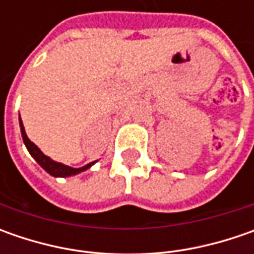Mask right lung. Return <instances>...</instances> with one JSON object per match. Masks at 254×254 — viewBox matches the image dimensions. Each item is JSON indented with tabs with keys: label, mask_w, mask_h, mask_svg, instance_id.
<instances>
[{
	"label": "right lung",
	"mask_w": 254,
	"mask_h": 254,
	"mask_svg": "<svg viewBox=\"0 0 254 254\" xmlns=\"http://www.w3.org/2000/svg\"><path fill=\"white\" fill-rule=\"evenodd\" d=\"M19 127H21V134H22V140H24L25 145H26V148H28V151L29 154L34 157L36 162L44 168L48 174H51L52 177H70V175H76V174H79V172H82V171H86L87 168H90L94 161L90 162V164H87V165H84L82 168H72V167H67V165H64V164H61V162H56L54 160H51L48 155H45L44 152L41 151L36 145H35L34 142L31 141L29 138H28V135H26V132H25L24 128V124H22V120H21V116H19Z\"/></svg>",
	"instance_id": "1"
}]
</instances>
